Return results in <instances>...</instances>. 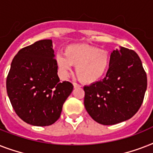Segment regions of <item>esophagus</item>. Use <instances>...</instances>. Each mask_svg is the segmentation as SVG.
Wrapping results in <instances>:
<instances>
[{
	"label": "esophagus",
	"instance_id": "34e87169",
	"mask_svg": "<svg viewBox=\"0 0 153 153\" xmlns=\"http://www.w3.org/2000/svg\"><path fill=\"white\" fill-rule=\"evenodd\" d=\"M73 86H74V88H79V87H81V86L79 85L78 83H76V82H73Z\"/></svg>",
	"mask_w": 153,
	"mask_h": 153
}]
</instances>
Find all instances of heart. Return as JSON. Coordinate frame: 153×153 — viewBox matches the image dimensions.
<instances>
[{"instance_id":"1","label":"heart","mask_w":153,"mask_h":153,"mask_svg":"<svg viewBox=\"0 0 153 153\" xmlns=\"http://www.w3.org/2000/svg\"><path fill=\"white\" fill-rule=\"evenodd\" d=\"M64 55L57 57L58 67L69 74L72 66L76 67V74L83 83L93 84L102 79L109 66V54L105 50L87 44H72L64 50Z\"/></svg>"}]
</instances>
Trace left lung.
<instances>
[{"label": "left lung", "mask_w": 153, "mask_h": 153, "mask_svg": "<svg viewBox=\"0 0 153 153\" xmlns=\"http://www.w3.org/2000/svg\"><path fill=\"white\" fill-rule=\"evenodd\" d=\"M147 75L138 55L120 47L110 55L104 79L84 86V105L98 123L110 126L130 119L140 109Z\"/></svg>", "instance_id": "left-lung-1"}]
</instances>
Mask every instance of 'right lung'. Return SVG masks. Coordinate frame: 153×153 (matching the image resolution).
Here are the masks:
<instances>
[{"instance_id": "add662e5", "label": "right lung", "mask_w": 153, "mask_h": 153, "mask_svg": "<svg viewBox=\"0 0 153 153\" xmlns=\"http://www.w3.org/2000/svg\"><path fill=\"white\" fill-rule=\"evenodd\" d=\"M52 47L51 39H43L20 49L6 80L16 114L32 126L55 123L74 87L70 82H60Z\"/></svg>"}]
</instances>
